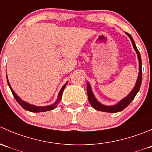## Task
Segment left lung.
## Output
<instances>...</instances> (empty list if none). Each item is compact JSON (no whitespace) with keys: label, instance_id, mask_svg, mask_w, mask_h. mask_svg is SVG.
Listing matches in <instances>:
<instances>
[{"label":"left lung","instance_id":"left-lung-1","mask_svg":"<svg viewBox=\"0 0 152 152\" xmlns=\"http://www.w3.org/2000/svg\"><path fill=\"white\" fill-rule=\"evenodd\" d=\"M129 37L130 39H131L132 42L133 47H134V50L137 52V57H138L139 60V74H138V78H137V83H136L135 86H134V89L132 90L131 93L125 98L123 100L121 101L118 104L114 105V106H105L102 104L99 103L97 100L95 98L94 95H93V92H92L91 87L90 85L88 83L87 84V96H88V100L90 104H91L92 107L96 110H99V111L102 112H107V113H118V112H121L122 110H124L126 107H127L132 102L133 99H134L135 96L137 95V93H138L139 90H140V85H141V82H142V61H141V57H140V54L139 50H137V47H136L135 43H134V39H132L131 35L129 33H126Z\"/></svg>","mask_w":152,"mask_h":152}]
</instances>
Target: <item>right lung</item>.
I'll return each mask as SVG.
<instances>
[{"label":"right lung","instance_id":"1","mask_svg":"<svg viewBox=\"0 0 152 152\" xmlns=\"http://www.w3.org/2000/svg\"><path fill=\"white\" fill-rule=\"evenodd\" d=\"M7 82H8V85L10 86V88L11 91H12V95H13V96H14L15 99H16L17 102H18V104H19L20 105L21 107H22L23 109H25V110H28V111L32 112V113H39V112H46V111H49V110H53V109L56 108V107H57L58 104H59V102H60L61 99H62V93H63L64 89H65V86H66V85H67V82H66V83H65V85H63V87H62L61 90H60V91H59V96H58L57 101H56V102H55V103L53 104L50 105V106H46V107H37V106H34V105L29 104L26 103V102H23V101L21 100V99H20V98L18 97V96H17L16 93H15V92L13 91V90H12V87H11L10 82H9V81H8V78H7Z\"/></svg>","mask_w":152,"mask_h":152}]
</instances>
